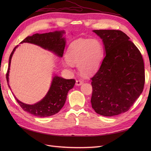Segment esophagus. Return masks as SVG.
<instances>
[{"label": "esophagus", "instance_id": "34e87169", "mask_svg": "<svg viewBox=\"0 0 151 151\" xmlns=\"http://www.w3.org/2000/svg\"><path fill=\"white\" fill-rule=\"evenodd\" d=\"M83 83V81L81 80H80V79H78V80H77L76 81V86H80V85H81Z\"/></svg>", "mask_w": 151, "mask_h": 151}]
</instances>
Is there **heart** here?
<instances>
[{"label":"heart","instance_id":"1","mask_svg":"<svg viewBox=\"0 0 151 151\" xmlns=\"http://www.w3.org/2000/svg\"><path fill=\"white\" fill-rule=\"evenodd\" d=\"M104 55V47L96 39H78L71 43L66 54L67 60L77 63L79 71L84 75L89 76L99 69ZM70 66L68 62L66 63Z\"/></svg>","mask_w":151,"mask_h":151}]
</instances>
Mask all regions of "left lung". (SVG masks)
<instances>
[{
	"mask_svg": "<svg viewBox=\"0 0 151 151\" xmlns=\"http://www.w3.org/2000/svg\"><path fill=\"white\" fill-rule=\"evenodd\" d=\"M93 32L102 39L106 55L97 72L91 78L92 107L101 116L119 115L129 111L143 91V59L123 32Z\"/></svg>",
	"mask_w": 151,
	"mask_h": 151,
	"instance_id": "1",
	"label": "left lung"
}]
</instances>
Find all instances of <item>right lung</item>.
<instances>
[{
	"mask_svg": "<svg viewBox=\"0 0 151 151\" xmlns=\"http://www.w3.org/2000/svg\"><path fill=\"white\" fill-rule=\"evenodd\" d=\"M63 31L54 32L45 34H35L32 36H28L21 42L30 43L38 45L44 49L52 51L59 57H62L65 46V38H62ZM16 46L12 52L9 58V68L6 74V78L9 84V75L11 59ZM76 81L74 79L66 80L61 77L55 76L51 88L46 96L39 102L34 105H27L18 100L14 96L21 108L25 111L37 117H47L58 113L65 104L68 91L73 88Z\"/></svg>",
	"mask_w": 151,
	"mask_h": 151,
	"instance_id": "obj_1",
	"label": "right lung"
}]
</instances>
